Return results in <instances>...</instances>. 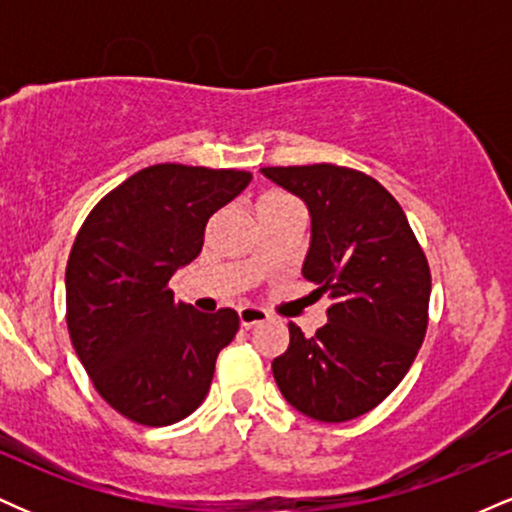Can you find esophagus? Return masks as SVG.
Masks as SVG:
<instances>
[{
    "label": "esophagus",
    "mask_w": 512,
    "mask_h": 512,
    "mask_svg": "<svg viewBox=\"0 0 512 512\" xmlns=\"http://www.w3.org/2000/svg\"><path fill=\"white\" fill-rule=\"evenodd\" d=\"M238 317H240V325H243L245 330H250V327L260 325V322H267L269 313L262 308H255V305H243V308L238 310Z\"/></svg>",
    "instance_id": "esophagus-1"
}]
</instances>
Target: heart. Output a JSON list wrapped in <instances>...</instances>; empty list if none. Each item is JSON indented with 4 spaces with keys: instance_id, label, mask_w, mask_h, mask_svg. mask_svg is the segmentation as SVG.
<instances>
[{
    "instance_id": "b5f03b06",
    "label": "heart",
    "mask_w": 512,
    "mask_h": 512,
    "mask_svg": "<svg viewBox=\"0 0 512 512\" xmlns=\"http://www.w3.org/2000/svg\"><path fill=\"white\" fill-rule=\"evenodd\" d=\"M272 197H284V195H274V192H272V195H264L262 199H272Z\"/></svg>"
}]
</instances>
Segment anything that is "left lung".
<instances>
[{"label":"left lung","mask_w":512,"mask_h":512,"mask_svg":"<svg viewBox=\"0 0 512 512\" xmlns=\"http://www.w3.org/2000/svg\"><path fill=\"white\" fill-rule=\"evenodd\" d=\"M260 173L308 207L303 276L334 301L315 337L291 322L274 380L310 419L351 421L378 407L419 354L431 298L426 255L397 199L366 173L332 163Z\"/></svg>","instance_id":"obj_1"}]
</instances>
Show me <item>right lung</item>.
I'll return each mask as SVG.
<instances>
[{
    "instance_id": "1",
    "label": "right lung",
    "mask_w": 512,
    "mask_h": 512,
    "mask_svg": "<svg viewBox=\"0 0 512 512\" xmlns=\"http://www.w3.org/2000/svg\"><path fill=\"white\" fill-rule=\"evenodd\" d=\"M245 170L149 166L93 207L67 262V327L98 395L129 421L170 426L207 397L238 313L175 303L168 281L250 185Z\"/></svg>"
}]
</instances>
